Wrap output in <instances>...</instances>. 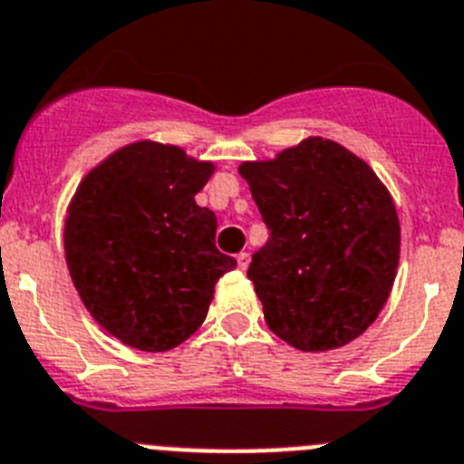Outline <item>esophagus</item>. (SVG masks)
Listing matches in <instances>:
<instances>
[{
    "label": "esophagus",
    "instance_id": "obj_1",
    "mask_svg": "<svg viewBox=\"0 0 464 464\" xmlns=\"http://www.w3.org/2000/svg\"><path fill=\"white\" fill-rule=\"evenodd\" d=\"M247 266H249V255L247 252H240V255H237V268H240V271H247Z\"/></svg>",
    "mask_w": 464,
    "mask_h": 464
}]
</instances>
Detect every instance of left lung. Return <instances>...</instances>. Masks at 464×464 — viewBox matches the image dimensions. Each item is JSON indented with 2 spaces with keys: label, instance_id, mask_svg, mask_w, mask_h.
Here are the masks:
<instances>
[{
  "label": "left lung",
  "instance_id": "8db88e82",
  "mask_svg": "<svg viewBox=\"0 0 464 464\" xmlns=\"http://www.w3.org/2000/svg\"><path fill=\"white\" fill-rule=\"evenodd\" d=\"M237 170L271 231L247 271L268 329L304 353L362 336L400 264V219L376 172L324 137Z\"/></svg>",
  "mask_w": 464,
  "mask_h": 464
}]
</instances>
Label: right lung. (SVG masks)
Returning <instances> with one entry per match:
<instances>
[{"instance_id": "add662e5", "label": "right lung", "mask_w": 464, "mask_h": 464, "mask_svg": "<svg viewBox=\"0 0 464 464\" xmlns=\"http://www.w3.org/2000/svg\"><path fill=\"white\" fill-rule=\"evenodd\" d=\"M215 165L184 149L132 142L95 165L64 219L72 282L121 343L165 353L208 315L215 285L236 268L215 245L217 217L196 205Z\"/></svg>"}]
</instances>
